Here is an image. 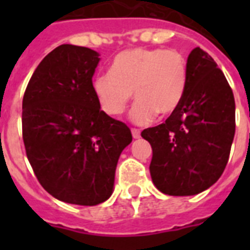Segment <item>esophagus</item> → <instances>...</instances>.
Wrapping results in <instances>:
<instances>
[{
  "instance_id": "esophagus-1",
  "label": "esophagus",
  "mask_w": 250,
  "mask_h": 250,
  "mask_svg": "<svg viewBox=\"0 0 250 250\" xmlns=\"http://www.w3.org/2000/svg\"><path fill=\"white\" fill-rule=\"evenodd\" d=\"M131 132H132L133 139H140V131H139V129L132 128V131H131Z\"/></svg>"
}]
</instances>
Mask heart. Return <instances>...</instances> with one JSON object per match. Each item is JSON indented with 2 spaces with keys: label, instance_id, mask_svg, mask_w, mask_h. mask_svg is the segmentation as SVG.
<instances>
[{
  "label": "heart",
  "instance_id": "b5f03b06",
  "mask_svg": "<svg viewBox=\"0 0 250 250\" xmlns=\"http://www.w3.org/2000/svg\"><path fill=\"white\" fill-rule=\"evenodd\" d=\"M187 86V63L176 50L133 48L114 57L111 71L94 76L92 89L100 109L118 117L132 98L129 118L135 125H149L157 113L170 115L180 105Z\"/></svg>",
  "mask_w": 250,
  "mask_h": 250
}]
</instances>
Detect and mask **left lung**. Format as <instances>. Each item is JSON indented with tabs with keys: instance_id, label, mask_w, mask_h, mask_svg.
<instances>
[{
	"instance_id": "obj_1",
	"label": "left lung",
	"mask_w": 250,
	"mask_h": 250,
	"mask_svg": "<svg viewBox=\"0 0 250 250\" xmlns=\"http://www.w3.org/2000/svg\"><path fill=\"white\" fill-rule=\"evenodd\" d=\"M152 145L150 176L162 193L193 196L221 178L235 136V98L215 61L194 48L187 60V86L176 111L144 129Z\"/></svg>"
}]
</instances>
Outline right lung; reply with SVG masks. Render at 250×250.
Wrapping results in <instances>:
<instances>
[{
	"label": "right lung",
	"instance_id": "1",
	"mask_svg": "<svg viewBox=\"0 0 250 250\" xmlns=\"http://www.w3.org/2000/svg\"><path fill=\"white\" fill-rule=\"evenodd\" d=\"M100 54L60 45L33 72L23 97L25 153L37 180L60 201L93 206L114 190L118 160L132 135L106 115L92 89Z\"/></svg>",
	"mask_w": 250,
	"mask_h": 250
}]
</instances>
